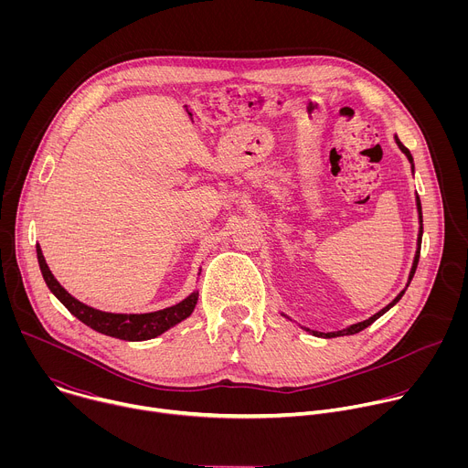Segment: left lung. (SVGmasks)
<instances>
[{"instance_id":"left-lung-1","label":"left lung","mask_w":468,"mask_h":468,"mask_svg":"<svg viewBox=\"0 0 468 468\" xmlns=\"http://www.w3.org/2000/svg\"><path fill=\"white\" fill-rule=\"evenodd\" d=\"M394 141H396V144H398V148L402 150V154L408 157V161L411 163V170L415 172V163H413V155H411V152L399 143V139L394 135ZM417 211H419V224H420V228H419V237H417V251H415V259H413V266H411V272H410V278H408V285H406V289L399 292L388 305H385L381 311H378L376 314H372L370 318H367V320H363V322H357V324H352V325H348V327H345V329H341V331H329V333H320V331H313V329H309V327H303L305 331H311L314 337H324V339H333V337H343V335H356V333H359V331H363L365 327H368L372 322H376L381 314H385L392 305H396L398 302H399V298L404 296V292L408 291V287H410V283H411V280H413V276H415V271H417V264H419V257H420V244H422V206H420V197H419V194H417ZM283 316H287V314H283ZM289 318V316H287Z\"/></svg>"}]
</instances>
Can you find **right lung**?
I'll list each match as a JSON object with an SVG mask.
<instances>
[{"label":"right lung","mask_w":468,"mask_h":468,"mask_svg":"<svg viewBox=\"0 0 468 468\" xmlns=\"http://www.w3.org/2000/svg\"><path fill=\"white\" fill-rule=\"evenodd\" d=\"M37 257L40 264V272L42 278L48 285V289L57 296V300L69 309L78 320L87 324L98 333H103V335L122 339V341H148L155 339L161 333L168 331L181 320L188 318L196 307L197 302V291L190 292L183 302L154 311V313H141V314H133V313H107L94 309L80 300H76L69 291H66L51 274L49 266L46 264V259L42 255L40 246L37 244Z\"/></svg>","instance_id":"right-lung-1"}]
</instances>
